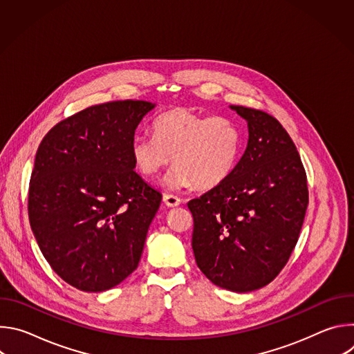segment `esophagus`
Returning <instances> with one entry per match:
<instances>
[{
	"mask_svg": "<svg viewBox=\"0 0 354 354\" xmlns=\"http://www.w3.org/2000/svg\"><path fill=\"white\" fill-rule=\"evenodd\" d=\"M164 203L168 207H176L180 205V198L174 196V194H164Z\"/></svg>",
	"mask_w": 354,
	"mask_h": 354,
	"instance_id": "esophagus-1",
	"label": "esophagus"
}]
</instances>
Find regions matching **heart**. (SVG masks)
I'll use <instances>...</instances> for the list:
<instances>
[{"label": "heart", "instance_id": "b5f03b06", "mask_svg": "<svg viewBox=\"0 0 354 354\" xmlns=\"http://www.w3.org/2000/svg\"><path fill=\"white\" fill-rule=\"evenodd\" d=\"M153 133L136 134L130 144L134 167L147 179L158 178L172 161L176 167L165 179L169 187L213 189L236 165L241 136L225 118L174 108L153 122Z\"/></svg>", "mask_w": 354, "mask_h": 354}]
</instances>
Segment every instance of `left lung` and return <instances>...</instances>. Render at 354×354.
<instances>
[{"label": "left lung", "instance_id": "obj_1", "mask_svg": "<svg viewBox=\"0 0 354 354\" xmlns=\"http://www.w3.org/2000/svg\"><path fill=\"white\" fill-rule=\"evenodd\" d=\"M248 123V145L220 186L190 200L196 263L216 286L248 292L286 266L308 206L307 175L277 119L230 106Z\"/></svg>", "mask_w": 354, "mask_h": 354}]
</instances>
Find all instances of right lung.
Masks as SVG:
<instances>
[{
    "instance_id": "add662e5",
    "label": "right lung",
    "mask_w": 354,
    "mask_h": 354,
    "mask_svg": "<svg viewBox=\"0 0 354 354\" xmlns=\"http://www.w3.org/2000/svg\"><path fill=\"white\" fill-rule=\"evenodd\" d=\"M154 108L131 99L86 108L37 148L30 227L48 265L81 291H106L138 266L162 194L134 171L130 144Z\"/></svg>"
}]
</instances>
